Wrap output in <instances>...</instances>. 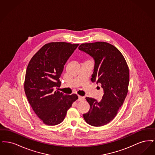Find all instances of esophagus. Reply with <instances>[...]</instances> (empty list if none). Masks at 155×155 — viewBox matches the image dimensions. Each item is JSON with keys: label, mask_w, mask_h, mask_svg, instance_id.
I'll return each mask as SVG.
<instances>
[{"label": "esophagus", "mask_w": 155, "mask_h": 155, "mask_svg": "<svg viewBox=\"0 0 155 155\" xmlns=\"http://www.w3.org/2000/svg\"><path fill=\"white\" fill-rule=\"evenodd\" d=\"M79 101H84L85 100V97L84 96H78V99Z\"/></svg>", "instance_id": "1"}]
</instances>
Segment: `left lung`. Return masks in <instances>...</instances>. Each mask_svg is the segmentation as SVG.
<instances>
[{
    "label": "left lung",
    "mask_w": 155,
    "mask_h": 155,
    "mask_svg": "<svg viewBox=\"0 0 155 155\" xmlns=\"http://www.w3.org/2000/svg\"><path fill=\"white\" fill-rule=\"evenodd\" d=\"M78 49L94 59L91 81L101 84L104 92L100 102L94 98H85L90 109L83 117L89 125H106L116 117L127 95L130 81L128 67L121 53L109 43L82 44Z\"/></svg>",
    "instance_id": "left-lung-1"
}]
</instances>
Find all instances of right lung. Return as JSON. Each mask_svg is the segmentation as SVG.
Listing matches in <instances>:
<instances>
[{
    "instance_id": "right-lung-1",
    "label": "right lung",
    "mask_w": 155,
    "mask_h": 155,
    "mask_svg": "<svg viewBox=\"0 0 155 155\" xmlns=\"http://www.w3.org/2000/svg\"><path fill=\"white\" fill-rule=\"evenodd\" d=\"M79 44L59 42L44 45L30 60L27 68L24 91L33 110L43 123L55 125L61 123L67 111L78 97L64 95L59 78L67 60Z\"/></svg>"
}]
</instances>
